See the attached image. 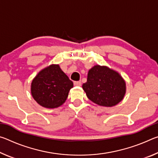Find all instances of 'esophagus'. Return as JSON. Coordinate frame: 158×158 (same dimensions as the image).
<instances>
[{"label": "esophagus", "instance_id": "34e87169", "mask_svg": "<svg viewBox=\"0 0 158 158\" xmlns=\"http://www.w3.org/2000/svg\"><path fill=\"white\" fill-rule=\"evenodd\" d=\"M74 85H77V86H80V85H81V81H74Z\"/></svg>", "mask_w": 158, "mask_h": 158}]
</instances>
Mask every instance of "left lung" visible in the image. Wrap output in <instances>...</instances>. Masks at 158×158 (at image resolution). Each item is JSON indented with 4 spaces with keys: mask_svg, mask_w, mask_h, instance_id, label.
I'll return each mask as SVG.
<instances>
[{
    "mask_svg": "<svg viewBox=\"0 0 158 158\" xmlns=\"http://www.w3.org/2000/svg\"><path fill=\"white\" fill-rule=\"evenodd\" d=\"M82 88L90 100L103 106L116 105L126 92L125 81L118 73L98 65L89 71L87 81Z\"/></svg>",
    "mask_w": 158,
    "mask_h": 158,
    "instance_id": "1",
    "label": "left lung"
}]
</instances>
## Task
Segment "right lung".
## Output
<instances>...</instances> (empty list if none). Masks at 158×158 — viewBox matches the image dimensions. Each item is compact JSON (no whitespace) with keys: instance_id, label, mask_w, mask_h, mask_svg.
Masks as SVG:
<instances>
[{"instance_id":"obj_1","label":"right lung","mask_w":158,"mask_h":158,"mask_svg":"<svg viewBox=\"0 0 158 158\" xmlns=\"http://www.w3.org/2000/svg\"><path fill=\"white\" fill-rule=\"evenodd\" d=\"M73 82L58 65H51L42 69L31 83V94L43 107L57 108L65 102Z\"/></svg>"}]
</instances>
